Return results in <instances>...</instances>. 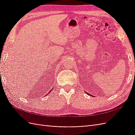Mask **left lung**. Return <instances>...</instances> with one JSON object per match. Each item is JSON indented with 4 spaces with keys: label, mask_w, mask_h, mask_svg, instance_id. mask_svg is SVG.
<instances>
[{
    "label": "left lung",
    "mask_w": 135,
    "mask_h": 135,
    "mask_svg": "<svg viewBox=\"0 0 135 135\" xmlns=\"http://www.w3.org/2000/svg\"><path fill=\"white\" fill-rule=\"evenodd\" d=\"M86 93H87V92H86ZM87 94H88V93H87ZM88 95H89V94H88Z\"/></svg>",
    "instance_id": "left-lung-1"
}]
</instances>
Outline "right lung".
<instances>
[{
    "mask_svg": "<svg viewBox=\"0 0 135 135\" xmlns=\"http://www.w3.org/2000/svg\"><path fill=\"white\" fill-rule=\"evenodd\" d=\"M52 89H51V91H52Z\"/></svg>",
    "mask_w": 135,
    "mask_h": 135,
    "instance_id": "1",
    "label": "right lung"
}]
</instances>
